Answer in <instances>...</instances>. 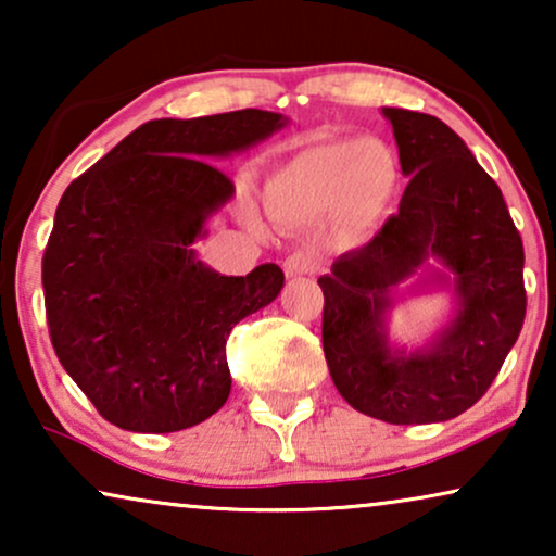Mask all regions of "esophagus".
Listing matches in <instances>:
<instances>
[{
  "mask_svg": "<svg viewBox=\"0 0 556 556\" xmlns=\"http://www.w3.org/2000/svg\"><path fill=\"white\" fill-rule=\"evenodd\" d=\"M283 268H286V276H311V273H316V268H318V257H316V253L314 250H293L291 255L286 257V263H283Z\"/></svg>",
  "mask_w": 556,
  "mask_h": 556,
  "instance_id": "1",
  "label": "esophagus"
}]
</instances>
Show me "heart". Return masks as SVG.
I'll list each match as a JSON object with an SVG mask.
<instances>
[{"instance_id": "heart-1", "label": "heart", "mask_w": 556, "mask_h": 556, "mask_svg": "<svg viewBox=\"0 0 556 556\" xmlns=\"http://www.w3.org/2000/svg\"><path fill=\"white\" fill-rule=\"evenodd\" d=\"M397 189V162L375 139H324L295 151L265 181L270 217L311 227L331 219L346 245L367 240L382 223Z\"/></svg>"}]
</instances>
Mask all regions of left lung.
Listing matches in <instances>:
<instances>
[{"mask_svg":"<svg viewBox=\"0 0 556 556\" xmlns=\"http://www.w3.org/2000/svg\"><path fill=\"white\" fill-rule=\"evenodd\" d=\"M409 181L397 215L318 278L321 339L349 405L392 425L458 417L489 392L527 316L523 242L504 194L453 128L384 109ZM432 254L452 270L462 311L430 350L392 353L386 293Z\"/></svg>","mask_w":556,"mask_h":556,"instance_id":"left-lung-1","label":"left lung"}]
</instances>
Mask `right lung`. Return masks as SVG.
<instances>
[{
    "mask_svg": "<svg viewBox=\"0 0 556 556\" xmlns=\"http://www.w3.org/2000/svg\"><path fill=\"white\" fill-rule=\"evenodd\" d=\"M283 124L257 109L149 121L60 197L42 255L50 341L116 428L177 432L227 402V337L276 299L283 270L219 276L189 245L235 192L207 159Z\"/></svg>",
    "mask_w": 556,
    "mask_h": 556,
    "instance_id": "right-lung-1",
    "label": "right lung"
}]
</instances>
